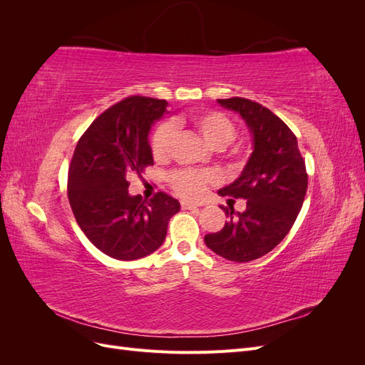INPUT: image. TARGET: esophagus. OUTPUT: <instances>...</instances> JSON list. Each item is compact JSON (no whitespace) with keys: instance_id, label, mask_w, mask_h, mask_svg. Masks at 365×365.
<instances>
[{"instance_id":"esophagus-1","label":"esophagus","mask_w":365,"mask_h":365,"mask_svg":"<svg viewBox=\"0 0 365 365\" xmlns=\"http://www.w3.org/2000/svg\"><path fill=\"white\" fill-rule=\"evenodd\" d=\"M181 207H182L184 210H193V208L200 207V204L192 202V201H182V202H181Z\"/></svg>"}]
</instances>
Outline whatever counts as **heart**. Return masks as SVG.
<instances>
[{"instance_id": "b5f03b06", "label": "heart", "mask_w": 365, "mask_h": 365, "mask_svg": "<svg viewBox=\"0 0 365 365\" xmlns=\"http://www.w3.org/2000/svg\"><path fill=\"white\" fill-rule=\"evenodd\" d=\"M189 128L195 130L197 135H201L202 140L208 146L215 149H222L235 137V125L231 120L215 111L197 113L190 117H176L170 123H161L150 138V152L152 157L157 161H164L169 158L176 132L175 129ZM170 184L173 190L185 197H196L204 192V187L215 180V173L210 170H192L182 169L176 170L170 175Z\"/></svg>"}]
</instances>
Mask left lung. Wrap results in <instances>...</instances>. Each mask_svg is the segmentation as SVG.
<instances>
[{
    "instance_id": "8db88e82",
    "label": "left lung",
    "mask_w": 365,
    "mask_h": 365,
    "mask_svg": "<svg viewBox=\"0 0 365 365\" xmlns=\"http://www.w3.org/2000/svg\"><path fill=\"white\" fill-rule=\"evenodd\" d=\"M217 103L245 121L252 152L239 178L217 192L230 202L244 197L245 212L220 207L230 220L204 242L217 256L242 263L268 254L289 233L304 201L307 175L292 130L268 108L244 97L217 98Z\"/></svg>"
}]
</instances>
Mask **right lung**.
Listing matches in <instances>:
<instances>
[{
    "label": "right lung",
    "instance_id": "add662e5",
    "mask_svg": "<svg viewBox=\"0 0 365 365\" xmlns=\"http://www.w3.org/2000/svg\"><path fill=\"white\" fill-rule=\"evenodd\" d=\"M168 102L132 96L98 115L77 143L68 170V200L85 236L117 260L157 251L180 202L163 192L150 201L128 192V180L153 164L149 134Z\"/></svg>",
    "mask_w": 365,
    "mask_h": 365
}]
</instances>
